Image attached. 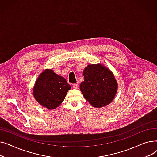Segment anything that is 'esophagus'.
<instances>
[{"instance_id": "1", "label": "esophagus", "mask_w": 157, "mask_h": 157, "mask_svg": "<svg viewBox=\"0 0 157 157\" xmlns=\"http://www.w3.org/2000/svg\"><path fill=\"white\" fill-rule=\"evenodd\" d=\"M72 87H73L74 88L77 89V88H79V85H78V84L74 83V84H73V85H72Z\"/></svg>"}]
</instances>
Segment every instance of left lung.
<instances>
[{
  "mask_svg": "<svg viewBox=\"0 0 157 157\" xmlns=\"http://www.w3.org/2000/svg\"><path fill=\"white\" fill-rule=\"evenodd\" d=\"M85 80L80 90L95 108L108 105L117 93L118 85L113 73L102 65H89L83 71Z\"/></svg>",
  "mask_w": 157,
  "mask_h": 157,
  "instance_id": "1",
  "label": "left lung"
}]
</instances>
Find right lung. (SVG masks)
<instances>
[{
    "mask_svg": "<svg viewBox=\"0 0 157 157\" xmlns=\"http://www.w3.org/2000/svg\"><path fill=\"white\" fill-rule=\"evenodd\" d=\"M71 85L53 70H45L37 78L33 90L36 101L48 109L57 108L64 100Z\"/></svg>",
    "mask_w": 157,
    "mask_h": 157,
    "instance_id": "obj_1",
    "label": "right lung"
}]
</instances>
